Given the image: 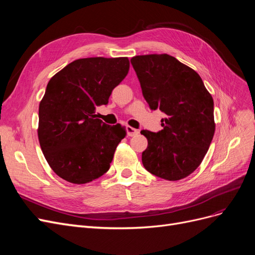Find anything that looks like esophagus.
<instances>
[{
    "label": "esophagus",
    "instance_id": "obj_1",
    "mask_svg": "<svg viewBox=\"0 0 255 255\" xmlns=\"http://www.w3.org/2000/svg\"><path fill=\"white\" fill-rule=\"evenodd\" d=\"M127 132H128V136H135V135H137L138 133H139V130L132 128V127H128L127 128Z\"/></svg>",
    "mask_w": 255,
    "mask_h": 255
}]
</instances>
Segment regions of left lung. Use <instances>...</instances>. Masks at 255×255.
Listing matches in <instances>:
<instances>
[{
  "label": "left lung",
  "instance_id": "8db88e82",
  "mask_svg": "<svg viewBox=\"0 0 255 255\" xmlns=\"http://www.w3.org/2000/svg\"><path fill=\"white\" fill-rule=\"evenodd\" d=\"M152 111L166 115L157 133L142 129V165L160 179L177 181L201 164L215 133L214 101L200 75L168 54L130 59Z\"/></svg>",
  "mask_w": 255,
  "mask_h": 255
}]
</instances>
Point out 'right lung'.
<instances>
[{
    "label": "right lung",
    "instance_id": "1",
    "mask_svg": "<svg viewBox=\"0 0 255 255\" xmlns=\"http://www.w3.org/2000/svg\"><path fill=\"white\" fill-rule=\"evenodd\" d=\"M128 57L76 59L49 81L39 104L38 138L48 164L61 179L86 184L109 171L126 128L98 119L126 78Z\"/></svg>",
    "mask_w": 255,
    "mask_h": 255
}]
</instances>
